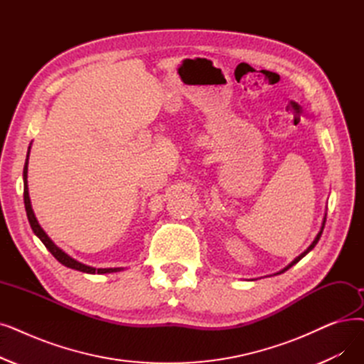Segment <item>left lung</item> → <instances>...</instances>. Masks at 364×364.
I'll use <instances>...</instances> for the list:
<instances>
[{"label":"left lung","mask_w":364,"mask_h":364,"mask_svg":"<svg viewBox=\"0 0 364 364\" xmlns=\"http://www.w3.org/2000/svg\"><path fill=\"white\" fill-rule=\"evenodd\" d=\"M326 217H327V213L324 214V218H323V223H321V229H320V232L317 233V236H315V240L312 241V244H311V245H309V247H308V248H306V250H305V251L302 252V255H300V256H297V257H296V259H294V260H293L291 263H289V264H287L286 267H284V269H281L279 272H277V274H274V275H279V274H282V272H286L287 269H290V267H291L293 264H296V263H297V262H299L300 259H304V257H305V256L308 255V252H309V251H311V250H312V248H314L315 245H317V242H318V241H320V238H321V233H323L324 225H326Z\"/></svg>","instance_id":"obj_1"}]
</instances>
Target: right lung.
Here are the masks:
<instances>
[{"mask_svg": "<svg viewBox=\"0 0 364 364\" xmlns=\"http://www.w3.org/2000/svg\"><path fill=\"white\" fill-rule=\"evenodd\" d=\"M29 150H31V146L28 149V154H26V161H25V166H23V202H25V210H26V215H28V220H29V225H31V229H33V232L38 236L40 241L46 245V248L49 250L53 257L62 263L67 267H71V269H75V271H80V272H85V274H113V272H120L123 271V267H93V266H87L82 262H78L75 259H73L71 256H68L65 251H62L50 238L47 236V233L43 230V228L40 226L38 220L36 218V214L33 211V205H31V199H29V192H28V161H29Z\"/></svg>", "mask_w": 364, "mask_h": 364, "instance_id": "add662e5", "label": "right lung"}]
</instances>
